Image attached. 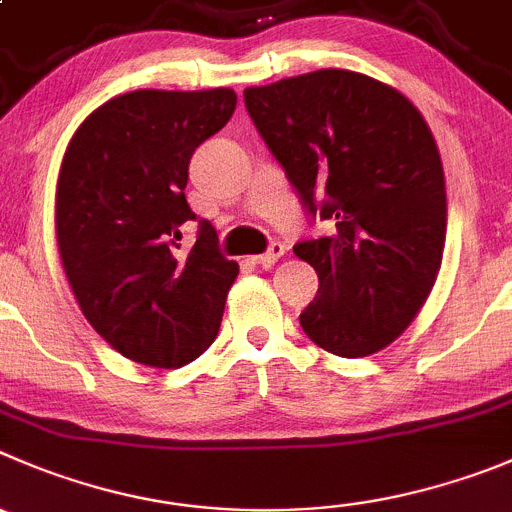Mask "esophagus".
Masks as SVG:
<instances>
[{
	"mask_svg": "<svg viewBox=\"0 0 512 512\" xmlns=\"http://www.w3.org/2000/svg\"><path fill=\"white\" fill-rule=\"evenodd\" d=\"M281 256H284V243L274 241V243H271V246H269V251L259 253V256H253V264H259V266H274L276 261L281 259Z\"/></svg>",
	"mask_w": 512,
	"mask_h": 512,
	"instance_id": "1",
	"label": "esophagus"
}]
</instances>
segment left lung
Wrapping results in <instances>:
<instances>
[{
  "mask_svg": "<svg viewBox=\"0 0 512 512\" xmlns=\"http://www.w3.org/2000/svg\"><path fill=\"white\" fill-rule=\"evenodd\" d=\"M243 102L306 216L332 226L294 246L319 276L301 329L337 357L379 352L442 264L445 173L430 128L405 95L349 70L248 87Z\"/></svg>",
  "mask_w": 512,
  "mask_h": 512,
  "instance_id": "left-lung-1",
  "label": "left lung"
}]
</instances>
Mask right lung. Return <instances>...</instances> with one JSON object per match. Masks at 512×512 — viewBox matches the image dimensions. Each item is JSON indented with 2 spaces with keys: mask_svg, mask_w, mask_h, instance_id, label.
<instances>
[{
  "mask_svg": "<svg viewBox=\"0 0 512 512\" xmlns=\"http://www.w3.org/2000/svg\"><path fill=\"white\" fill-rule=\"evenodd\" d=\"M228 87L135 90L77 128L57 180V246L75 299L113 349L150 367L201 357L238 276L186 201L188 163L236 110ZM197 243L178 252L182 226Z\"/></svg>",
  "mask_w": 512,
  "mask_h": 512,
  "instance_id": "right-lung-1",
  "label": "right lung"
}]
</instances>
